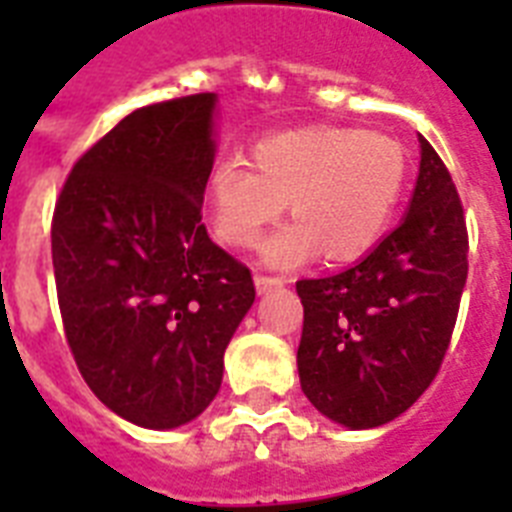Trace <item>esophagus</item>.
Instances as JSON below:
<instances>
[{
    "instance_id": "esophagus-1",
    "label": "esophagus",
    "mask_w": 512,
    "mask_h": 512,
    "mask_svg": "<svg viewBox=\"0 0 512 512\" xmlns=\"http://www.w3.org/2000/svg\"><path fill=\"white\" fill-rule=\"evenodd\" d=\"M255 287L260 295H265V292H271V289L284 287V279H281V276H265V273H255Z\"/></svg>"
}]
</instances>
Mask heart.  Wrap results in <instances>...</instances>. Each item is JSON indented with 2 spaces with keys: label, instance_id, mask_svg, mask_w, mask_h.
Masks as SVG:
<instances>
[{
  "label": "heart",
  "instance_id": "obj_1",
  "mask_svg": "<svg viewBox=\"0 0 512 512\" xmlns=\"http://www.w3.org/2000/svg\"><path fill=\"white\" fill-rule=\"evenodd\" d=\"M409 156L382 132L311 127L257 140L252 164L220 156L209 167L212 228L228 247H255L284 212L292 223L265 241L271 265L308 263L324 249L337 263L366 255L385 236L404 196Z\"/></svg>",
  "mask_w": 512,
  "mask_h": 512
}]
</instances>
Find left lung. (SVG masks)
<instances>
[{"mask_svg": "<svg viewBox=\"0 0 512 512\" xmlns=\"http://www.w3.org/2000/svg\"><path fill=\"white\" fill-rule=\"evenodd\" d=\"M420 175L396 231L348 271L297 281L300 385L345 428L396 420L436 380L468 279V225L452 175L420 138Z\"/></svg>", "mask_w": 512, "mask_h": 512, "instance_id": "8db88e82", "label": "left lung"}]
</instances>
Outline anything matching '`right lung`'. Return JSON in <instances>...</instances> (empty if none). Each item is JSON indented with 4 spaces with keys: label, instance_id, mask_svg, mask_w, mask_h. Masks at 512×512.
I'll list each match as a JSON object with an SVG mask.
<instances>
[{
    "label": "right lung",
    "instance_id": "1",
    "mask_svg": "<svg viewBox=\"0 0 512 512\" xmlns=\"http://www.w3.org/2000/svg\"><path fill=\"white\" fill-rule=\"evenodd\" d=\"M212 114L215 92L132 111L79 156L55 201L68 348L92 393L140 428H177L212 404L255 303L247 265L201 223Z\"/></svg>",
    "mask_w": 512,
    "mask_h": 512
}]
</instances>
